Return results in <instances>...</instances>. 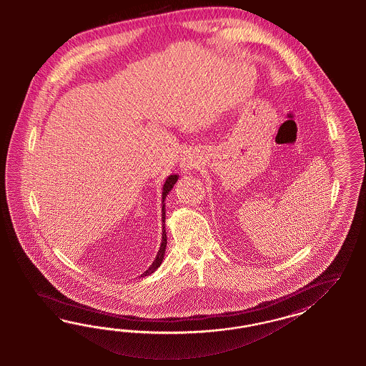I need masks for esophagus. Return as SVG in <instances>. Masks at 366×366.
Instances as JSON below:
<instances>
[{
  "mask_svg": "<svg viewBox=\"0 0 366 366\" xmlns=\"http://www.w3.org/2000/svg\"><path fill=\"white\" fill-rule=\"evenodd\" d=\"M196 157H193L192 154H185L184 155V158H182V161H181V167H184L185 170H189V169H193V167H196Z\"/></svg>",
  "mask_w": 366,
  "mask_h": 366,
  "instance_id": "obj_1",
  "label": "esophagus"
}]
</instances>
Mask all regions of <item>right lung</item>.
<instances>
[{"label": "right lung", "instance_id": "add662e5", "mask_svg": "<svg viewBox=\"0 0 366 366\" xmlns=\"http://www.w3.org/2000/svg\"><path fill=\"white\" fill-rule=\"evenodd\" d=\"M177 179L178 174H170V176L167 178L165 184H164V188H162V242H161V247H159V249H158V254L155 256L154 262L152 263V266L149 267V268L144 271L141 277H149V275H152L155 269L161 266V263H162V260H164L167 244V229H165V217H167V214H165V212H167V208H165V199H167L169 192L173 189L174 184L177 182Z\"/></svg>", "mask_w": 366, "mask_h": 366}]
</instances>
